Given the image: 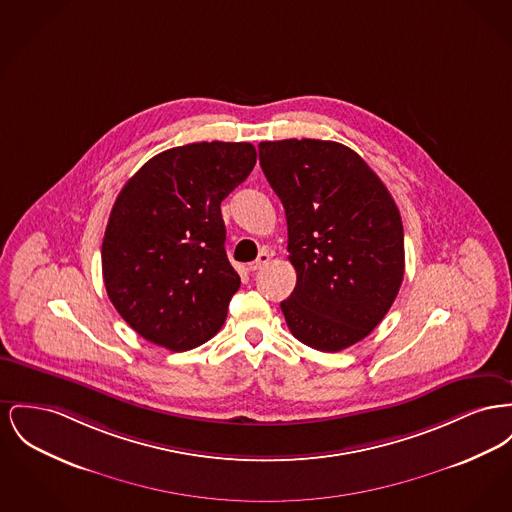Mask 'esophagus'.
Returning a JSON list of instances; mask_svg holds the SVG:
<instances>
[{"label": "esophagus", "instance_id": "34e87169", "mask_svg": "<svg viewBox=\"0 0 512 512\" xmlns=\"http://www.w3.org/2000/svg\"><path fill=\"white\" fill-rule=\"evenodd\" d=\"M269 261H271V253H269V251H261V253H259V257H257L253 263H249V265H247V271H261Z\"/></svg>", "mask_w": 512, "mask_h": 512}]
</instances>
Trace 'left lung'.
<instances>
[{"instance_id":"8db88e82","label":"left lung","mask_w":512,"mask_h":512,"mask_svg":"<svg viewBox=\"0 0 512 512\" xmlns=\"http://www.w3.org/2000/svg\"><path fill=\"white\" fill-rule=\"evenodd\" d=\"M261 168L282 201L298 282L282 313L290 332L340 352L373 331L404 278L394 199L358 152L319 139L263 141Z\"/></svg>"}]
</instances>
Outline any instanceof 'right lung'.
<instances>
[{"instance_id": "add662e5", "label": "right lung", "mask_w": 512, "mask_h": 512, "mask_svg": "<svg viewBox=\"0 0 512 512\" xmlns=\"http://www.w3.org/2000/svg\"><path fill=\"white\" fill-rule=\"evenodd\" d=\"M255 162L251 143H191L152 156L123 185L102 241V276L145 340L185 352L224 325L241 282L226 257L220 203Z\"/></svg>"}]
</instances>
